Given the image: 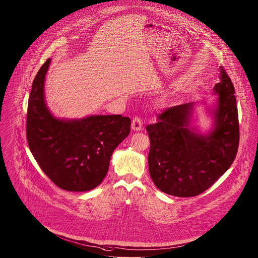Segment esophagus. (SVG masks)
<instances>
[{
  "label": "esophagus",
  "mask_w": 258,
  "mask_h": 258,
  "mask_svg": "<svg viewBox=\"0 0 258 258\" xmlns=\"http://www.w3.org/2000/svg\"><path fill=\"white\" fill-rule=\"evenodd\" d=\"M143 126V121L142 119L139 115H137L133 118V121H132V128L134 131H140Z\"/></svg>",
  "instance_id": "1"
}]
</instances>
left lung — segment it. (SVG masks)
<instances>
[{"label":"left lung","instance_id":"1","mask_svg":"<svg viewBox=\"0 0 258 258\" xmlns=\"http://www.w3.org/2000/svg\"><path fill=\"white\" fill-rule=\"evenodd\" d=\"M215 130L201 136L190 130L192 104L166 109L157 123L146 126L150 140L148 169L160 190L177 197L207 191L233 163L239 143V123L233 84L220 66Z\"/></svg>","mask_w":258,"mask_h":258}]
</instances>
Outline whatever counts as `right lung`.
Returning a JSON list of instances; mask_svg holds the SVG:
<instances>
[{"label": "right lung", "instance_id": "add662e5", "mask_svg": "<svg viewBox=\"0 0 258 258\" xmlns=\"http://www.w3.org/2000/svg\"><path fill=\"white\" fill-rule=\"evenodd\" d=\"M47 59L32 84L27 111L29 148L45 175L65 191L96 187L108 173L114 149L131 132V119L96 115L81 120L56 119L45 107L44 78Z\"/></svg>", "mask_w": 258, "mask_h": 258}]
</instances>
